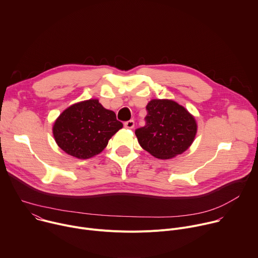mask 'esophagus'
Listing matches in <instances>:
<instances>
[{"instance_id":"1","label":"esophagus","mask_w":258,"mask_h":258,"mask_svg":"<svg viewBox=\"0 0 258 258\" xmlns=\"http://www.w3.org/2000/svg\"><path fill=\"white\" fill-rule=\"evenodd\" d=\"M134 126H135V121L133 119L124 122V127H126V128H133Z\"/></svg>"}]
</instances>
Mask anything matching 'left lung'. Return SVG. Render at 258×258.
Returning <instances> with one entry per match:
<instances>
[{
	"label": "left lung",
	"mask_w": 258,
	"mask_h": 258,
	"mask_svg": "<svg viewBox=\"0 0 258 258\" xmlns=\"http://www.w3.org/2000/svg\"><path fill=\"white\" fill-rule=\"evenodd\" d=\"M146 110V124L135 132L144 150L156 158L169 159L189 148L197 124L185 108L171 100H152Z\"/></svg>",
	"instance_id": "obj_1"
}]
</instances>
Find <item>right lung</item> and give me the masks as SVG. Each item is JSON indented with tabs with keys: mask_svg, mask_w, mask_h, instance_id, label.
Listing matches in <instances>:
<instances>
[{
	"mask_svg": "<svg viewBox=\"0 0 258 258\" xmlns=\"http://www.w3.org/2000/svg\"><path fill=\"white\" fill-rule=\"evenodd\" d=\"M122 126L113 111L92 99L64 110L54 123L53 134L64 152L88 159L102 152L110 138Z\"/></svg>",
	"mask_w": 258,
	"mask_h": 258,
	"instance_id": "obj_1",
	"label": "right lung"
}]
</instances>
